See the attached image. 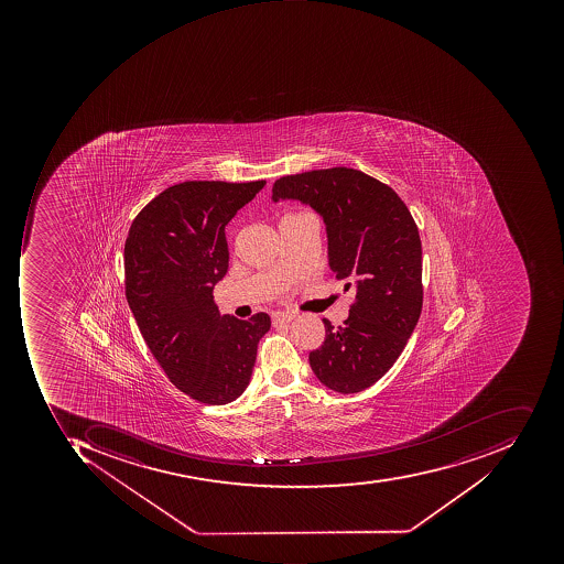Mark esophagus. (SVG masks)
Segmentation results:
<instances>
[{"mask_svg": "<svg viewBox=\"0 0 564 564\" xmlns=\"http://www.w3.org/2000/svg\"><path fill=\"white\" fill-rule=\"evenodd\" d=\"M273 325L290 324L291 321H295V313L290 312H276L273 313Z\"/></svg>", "mask_w": 564, "mask_h": 564, "instance_id": "1", "label": "esophagus"}]
</instances>
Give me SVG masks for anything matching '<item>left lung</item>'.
<instances>
[{"label":"left lung","mask_w":564,"mask_h":564,"mask_svg":"<svg viewBox=\"0 0 564 564\" xmlns=\"http://www.w3.org/2000/svg\"><path fill=\"white\" fill-rule=\"evenodd\" d=\"M300 202L321 215L328 268L356 291L344 325L324 318L325 340L310 352L318 381L357 393L387 375L405 349L422 310V243L402 198L381 181L350 170L284 176L273 202Z\"/></svg>","instance_id":"1"}]
</instances>
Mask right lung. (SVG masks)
Segmentation results:
<instances>
[{"label": "right lung", "instance_id": "obj_1", "mask_svg": "<svg viewBox=\"0 0 564 564\" xmlns=\"http://www.w3.org/2000/svg\"><path fill=\"white\" fill-rule=\"evenodd\" d=\"M265 181H184L148 203L123 249L126 295L140 334L183 393L207 405L239 398L251 381L268 313L221 315L214 288L229 269L225 225Z\"/></svg>", "mask_w": 564, "mask_h": 564}]
</instances>
